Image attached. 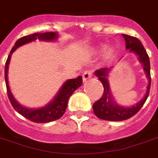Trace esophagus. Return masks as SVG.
I'll return each mask as SVG.
<instances>
[{
  "mask_svg": "<svg viewBox=\"0 0 158 158\" xmlns=\"http://www.w3.org/2000/svg\"><path fill=\"white\" fill-rule=\"evenodd\" d=\"M92 75H93V70H86V71H85L84 74H83V80H84V81H86L87 79H90L91 77H92Z\"/></svg>",
  "mask_w": 158,
  "mask_h": 158,
  "instance_id": "34e87169",
  "label": "esophagus"
}]
</instances>
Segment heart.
<instances>
[{
  "mask_svg": "<svg viewBox=\"0 0 158 158\" xmlns=\"http://www.w3.org/2000/svg\"><path fill=\"white\" fill-rule=\"evenodd\" d=\"M98 49L100 48H97ZM111 52H112V48H109V47H107V48H105V54H106V56H110V54H111Z\"/></svg>",
  "mask_w": 158,
  "mask_h": 158,
  "instance_id": "b5f03b06",
  "label": "heart"
}]
</instances>
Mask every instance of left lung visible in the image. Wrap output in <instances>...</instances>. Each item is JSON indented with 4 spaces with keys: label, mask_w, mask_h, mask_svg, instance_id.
Instances as JSON below:
<instances>
[{
    "label": "left lung",
    "mask_w": 158,
    "mask_h": 158,
    "mask_svg": "<svg viewBox=\"0 0 158 158\" xmlns=\"http://www.w3.org/2000/svg\"><path fill=\"white\" fill-rule=\"evenodd\" d=\"M122 36L126 41L127 50L129 49V52H134L135 55L138 57L139 61L143 65V69L148 79V85L147 87L146 94L142 100H140L138 103H136L135 106H131V107H123L116 104L111 94L110 85H109L107 78H108L109 72L110 71V69L112 67H110V69L103 68V69L96 70L94 72V74L98 77L100 82L102 83L103 87H104V94L100 97V100H98L96 102L94 103L93 110H94V115H96L97 117L105 121H121L132 117L143 106L144 103L148 99L149 91H150V60H149V57L147 53V51L138 38L126 34H122Z\"/></svg>",
    "instance_id": "1"
}]
</instances>
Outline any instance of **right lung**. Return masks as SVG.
I'll return each instance as SVG.
<instances>
[{"label": "right lung", "mask_w": 158, "mask_h": 158, "mask_svg": "<svg viewBox=\"0 0 158 158\" xmlns=\"http://www.w3.org/2000/svg\"><path fill=\"white\" fill-rule=\"evenodd\" d=\"M58 35L57 32L52 31V32H44V33L36 32L33 34L21 37L16 42L12 49L10 50V54L8 56L7 60L6 62V65H5V80H6L8 98L10 100L11 106H13V108L23 116L28 119L29 121H33L36 123L51 122V121H56L63 116L64 112L66 110V108H67L68 101H69V97L72 95V94L77 89L82 85V76H79L76 79L67 80L63 85L57 95L53 98V100L48 103V105L43 106L42 108L30 109L20 105L11 94L9 84H8V66L10 64V57H11L12 52L17 49V48L23 46L24 44H27V43H31L36 39L43 41H54L58 38Z\"/></svg>", "instance_id": "right-lung-1"}]
</instances>
